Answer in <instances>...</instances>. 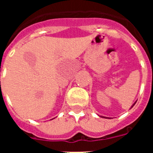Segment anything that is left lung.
<instances>
[{
	"mask_svg": "<svg viewBox=\"0 0 153 153\" xmlns=\"http://www.w3.org/2000/svg\"><path fill=\"white\" fill-rule=\"evenodd\" d=\"M135 103H136V102H135ZM135 103H134V104H133V105H132V106H131V108H132V106H134V105H135Z\"/></svg>",
	"mask_w": 153,
	"mask_h": 153,
	"instance_id": "8db88e82",
	"label": "left lung"
}]
</instances>
